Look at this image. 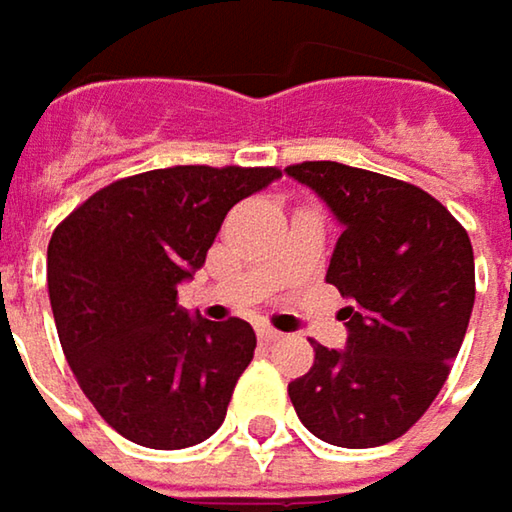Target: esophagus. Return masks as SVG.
I'll return each mask as SVG.
<instances>
[{"instance_id": "1", "label": "esophagus", "mask_w": 512, "mask_h": 512, "mask_svg": "<svg viewBox=\"0 0 512 512\" xmlns=\"http://www.w3.org/2000/svg\"><path fill=\"white\" fill-rule=\"evenodd\" d=\"M256 332H259V338H262V341H268V344L282 338V332H276L274 326H265V323H262V326H256Z\"/></svg>"}]
</instances>
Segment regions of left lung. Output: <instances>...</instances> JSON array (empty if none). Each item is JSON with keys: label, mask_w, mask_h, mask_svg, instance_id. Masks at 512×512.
I'll return each mask as SVG.
<instances>
[{"label": "left lung", "mask_w": 512, "mask_h": 512, "mask_svg": "<svg viewBox=\"0 0 512 512\" xmlns=\"http://www.w3.org/2000/svg\"><path fill=\"white\" fill-rule=\"evenodd\" d=\"M344 233L326 282L347 297V349L314 344L288 384L300 422L344 449L402 437L449 379L475 303V256L455 215L420 186L344 163L285 168Z\"/></svg>", "instance_id": "obj_1"}]
</instances>
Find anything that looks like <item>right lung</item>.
Segmentation results:
<instances>
[{
    "label": "right lung",
    "instance_id": "1",
    "mask_svg": "<svg viewBox=\"0 0 512 512\" xmlns=\"http://www.w3.org/2000/svg\"><path fill=\"white\" fill-rule=\"evenodd\" d=\"M279 168H154L98 189L49 241V300L63 355L95 411L130 443L186 449L227 417L253 361L247 320L177 306L227 212Z\"/></svg>",
    "mask_w": 512,
    "mask_h": 512
}]
</instances>
